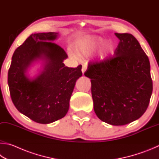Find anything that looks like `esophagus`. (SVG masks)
I'll return each mask as SVG.
<instances>
[{
	"label": "esophagus",
	"mask_w": 159,
	"mask_h": 159,
	"mask_svg": "<svg viewBox=\"0 0 159 159\" xmlns=\"http://www.w3.org/2000/svg\"><path fill=\"white\" fill-rule=\"evenodd\" d=\"M87 67L86 66H82V74L84 75V72H85V71L87 70Z\"/></svg>",
	"instance_id": "esophagus-1"
}]
</instances>
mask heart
<instances>
[{
  "label": "heart",
  "instance_id": "1",
  "mask_svg": "<svg viewBox=\"0 0 159 159\" xmlns=\"http://www.w3.org/2000/svg\"><path fill=\"white\" fill-rule=\"evenodd\" d=\"M101 47L99 53V57L101 60H105L115 54L116 50L115 43L112 40H107L101 36H90L80 40L77 44L76 51L79 55L89 56L100 47ZM72 57L75 55L70 53Z\"/></svg>",
  "mask_w": 159,
  "mask_h": 159
}]
</instances>
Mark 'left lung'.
<instances>
[{"mask_svg":"<svg viewBox=\"0 0 159 159\" xmlns=\"http://www.w3.org/2000/svg\"><path fill=\"white\" fill-rule=\"evenodd\" d=\"M119 43L114 57L89 63L84 75L91 79L93 109L101 121L123 126L145 112L153 84L148 57L129 33H115Z\"/></svg>","mask_w":159,"mask_h":159,"instance_id":"obj_1","label":"left lung"}]
</instances>
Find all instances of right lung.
<instances>
[{
	"instance_id": "add662e5",
	"label": "right lung",
	"mask_w": 159,
	"mask_h": 159,
	"mask_svg": "<svg viewBox=\"0 0 159 159\" xmlns=\"http://www.w3.org/2000/svg\"><path fill=\"white\" fill-rule=\"evenodd\" d=\"M59 33H33L14 52L8 70L11 98L19 112L39 124H50L68 112L75 83L82 76V66H65L68 55L54 43ZM36 62L41 66L30 76Z\"/></svg>"
}]
</instances>
